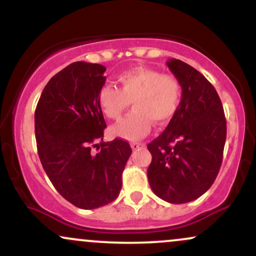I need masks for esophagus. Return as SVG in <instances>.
Instances as JSON below:
<instances>
[{"mask_svg":"<svg viewBox=\"0 0 256 256\" xmlns=\"http://www.w3.org/2000/svg\"><path fill=\"white\" fill-rule=\"evenodd\" d=\"M140 146H144V144H143V143H140V142L131 143V148L134 149V150H137V149H140Z\"/></svg>","mask_w":256,"mask_h":256,"instance_id":"1","label":"esophagus"}]
</instances>
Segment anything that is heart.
Wrapping results in <instances>:
<instances>
[{
	"label": "heart",
	"mask_w": 256,
	"mask_h": 256,
	"mask_svg": "<svg viewBox=\"0 0 256 256\" xmlns=\"http://www.w3.org/2000/svg\"><path fill=\"white\" fill-rule=\"evenodd\" d=\"M119 89L104 85L98 91V101L102 113L110 120H119L130 102L134 110L112 128L116 136L137 140L146 136L152 122L164 125L172 118L180 104L182 86L174 76L138 66L116 77Z\"/></svg>",
	"instance_id": "obj_1"
}]
</instances>
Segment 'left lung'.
I'll return each instance as SVG.
<instances>
[{"instance_id": "1", "label": "left lung", "mask_w": 256, "mask_h": 256, "mask_svg": "<svg viewBox=\"0 0 256 256\" xmlns=\"http://www.w3.org/2000/svg\"><path fill=\"white\" fill-rule=\"evenodd\" d=\"M167 66L180 83L182 98L166 130L148 144V180L155 195L179 204L198 198L216 180L226 119L218 92L204 74L177 58Z\"/></svg>"}]
</instances>
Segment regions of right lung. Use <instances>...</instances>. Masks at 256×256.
I'll list each match as a JSON object with an SVG mask.
<instances>
[{"instance_id":"right-lung-1","label":"right lung","mask_w":256,"mask_h":256,"mask_svg":"<svg viewBox=\"0 0 256 256\" xmlns=\"http://www.w3.org/2000/svg\"><path fill=\"white\" fill-rule=\"evenodd\" d=\"M104 72L98 64H68L48 82L34 112L44 171L58 194L82 210L102 207L118 198L132 152L120 138L104 142L107 125L98 96ZM92 148L99 152L94 153Z\"/></svg>"}]
</instances>
